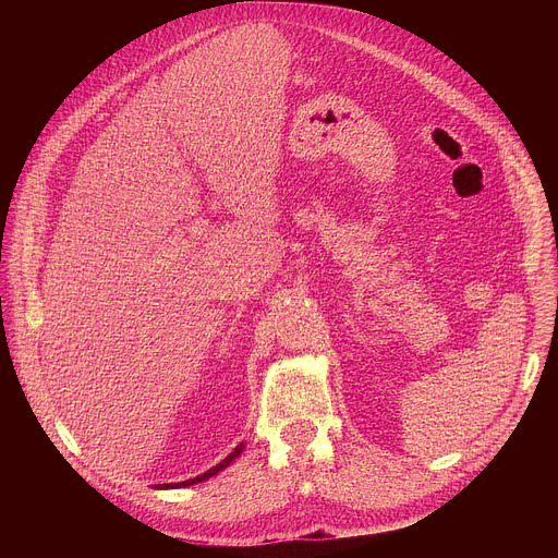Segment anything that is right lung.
<instances>
[{
	"label": "right lung",
	"instance_id": "obj_1",
	"mask_svg": "<svg viewBox=\"0 0 558 558\" xmlns=\"http://www.w3.org/2000/svg\"><path fill=\"white\" fill-rule=\"evenodd\" d=\"M245 450V441H241L238 444L220 463H216L214 468H209L207 472H203V474H198V476H194V480H187V482H179V484H156V488H161V490H168V488H187V486H194V484H201V482H205V480H209V476H214V474H218L220 470H225L235 457H241V452Z\"/></svg>",
	"mask_w": 558,
	"mask_h": 558
}]
</instances>
